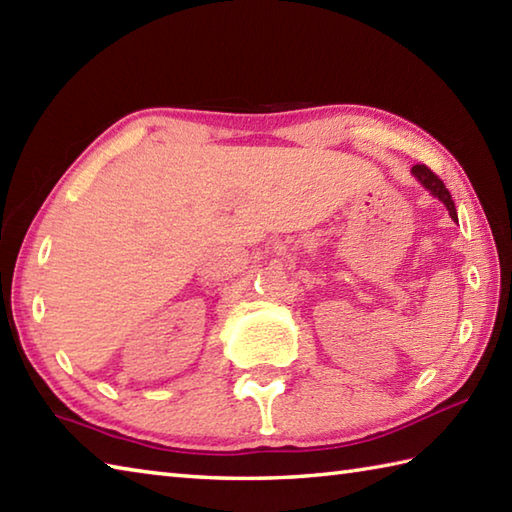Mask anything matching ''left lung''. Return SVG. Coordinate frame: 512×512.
<instances>
[{
    "mask_svg": "<svg viewBox=\"0 0 512 512\" xmlns=\"http://www.w3.org/2000/svg\"><path fill=\"white\" fill-rule=\"evenodd\" d=\"M411 173H413V178H416L422 187L433 195V198H438L444 206H447L451 220L458 222V213H455V204L451 200V193L447 187H444V182L436 176V173H433L427 165H413Z\"/></svg>",
    "mask_w": 512,
    "mask_h": 512,
    "instance_id": "obj_1",
    "label": "left lung"
}]
</instances>
